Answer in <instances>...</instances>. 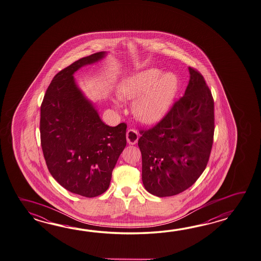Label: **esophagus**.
Returning a JSON list of instances; mask_svg holds the SVG:
<instances>
[{
    "mask_svg": "<svg viewBox=\"0 0 261 261\" xmlns=\"http://www.w3.org/2000/svg\"><path fill=\"white\" fill-rule=\"evenodd\" d=\"M126 139L129 144H136L139 140V134L134 129H129L126 132Z\"/></svg>",
    "mask_w": 261,
    "mask_h": 261,
    "instance_id": "34e87169",
    "label": "esophagus"
}]
</instances>
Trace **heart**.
<instances>
[{
    "instance_id": "b5f03b06",
    "label": "heart",
    "mask_w": 261,
    "mask_h": 261,
    "mask_svg": "<svg viewBox=\"0 0 261 261\" xmlns=\"http://www.w3.org/2000/svg\"><path fill=\"white\" fill-rule=\"evenodd\" d=\"M157 68L141 71L122 82L119 96L123 100H135L134 114L140 122L153 123L167 114L177 93L179 81L172 73L162 76ZM120 106L119 101L115 102Z\"/></svg>"
}]
</instances>
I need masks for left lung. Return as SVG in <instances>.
Returning a JSON list of instances; mask_svg holds the SVG:
<instances>
[{"label": "left lung", "mask_w": 261, "mask_h": 261, "mask_svg": "<svg viewBox=\"0 0 261 261\" xmlns=\"http://www.w3.org/2000/svg\"><path fill=\"white\" fill-rule=\"evenodd\" d=\"M182 97L160 122L140 131L145 189L156 197L178 195L193 186L208 164L215 133V103L203 75L189 67Z\"/></svg>", "instance_id": "obj_1"}]
</instances>
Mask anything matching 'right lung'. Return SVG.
I'll return each mask as SVG.
<instances>
[{"mask_svg": "<svg viewBox=\"0 0 261 261\" xmlns=\"http://www.w3.org/2000/svg\"><path fill=\"white\" fill-rule=\"evenodd\" d=\"M106 54L94 53L60 71L41 105V146L47 168L66 190L86 197L108 190L112 170L126 146V124L111 127L102 122L73 75Z\"/></svg>", "mask_w": 261, "mask_h": 261, "instance_id": "add662e5", "label": "right lung"}]
</instances>
